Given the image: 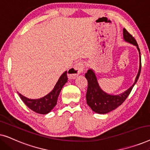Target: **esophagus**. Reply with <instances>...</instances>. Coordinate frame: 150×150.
Returning a JSON list of instances; mask_svg holds the SVG:
<instances>
[{"label": "esophagus", "instance_id": "1", "mask_svg": "<svg viewBox=\"0 0 150 150\" xmlns=\"http://www.w3.org/2000/svg\"><path fill=\"white\" fill-rule=\"evenodd\" d=\"M84 64L83 62H78L68 70V76L69 78H75L76 76L81 74L84 70Z\"/></svg>", "mask_w": 150, "mask_h": 150}]
</instances>
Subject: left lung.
Segmentation results:
<instances>
[{
  "mask_svg": "<svg viewBox=\"0 0 150 150\" xmlns=\"http://www.w3.org/2000/svg\"><path fill=\"white\" fill-rule=\"evenodd\" d=\"M123 35H124V40L126 42L136 46L137 50L139 51V60L140 61H139L138 74L135 79L134 84L128 89H127L124 93L114 96L106 93L100 88L99 84L98 83L95 72L92 69H89L87 72L85 74V78L87 79L88 83L86 99H87V103L89 106V107L91 108L93 111L97 112V113L106 114L115 110L119 106H120L128 98L133 87L138 81L139 75H140L141 69V52L137 41L132 36V35H130L127 31L126 28L123 29Z\"/></svg>",
  "mask_w": 150,
  "mask_h": 150,
  "instance_id": "8db88e82",
  "label": "left lung"
}]
</instances>
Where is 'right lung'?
Wrapping results in <instances>:
<instances>
[{
	"label": "right lung",
	"instance_id": "obj_1",
	"mask_svg": "<svg viewBox=\"0 0 150 150\" xmlns=\"http://www.w3.org/2000/svg\"><path fill=\"white\" fill-rule=\"evenodd\" d=\"M67 82V71H65L59 78L54 89L44 97L35 100L28 99V98L21 95L18 92V93L19 94L20 98L24 102V103L33 111H35L37 113L46 115L50 112L52 108L56 106L57 99H58L61 90Z\"/></svg>",
	"mask_w": 150,
	"mask_h": 150
}]
</instances>
